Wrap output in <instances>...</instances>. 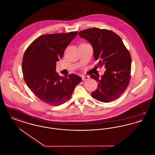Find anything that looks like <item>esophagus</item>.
<instances>
[{
	"label": "esophagus",
	"mask_w": 155,
	"mask_h": 155,
	"mask_svg": "<svg viewBox=\"0 0 155 155\" xmlns=\"http://www.w3.org/2000/svg\"><path fill=\"white\" fill-rule=\"evenodd\" d=\"M89 78V76H83L82 77V81H86V80H88Z\"/></svg>",
	"instance_id": "esophagus-1"
}]
</instances>
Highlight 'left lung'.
Listing matches in <instances>:
<instances>
[{
    "label": "left lung",
    "instance_id": "8db88e82",
    "mask_svg": "<svg viewBox=\"0 0 155 155\" xmlns=\"http://www.w3.org/2000/svg\"><path fill=\"white\" fill-rule=\"evenodd\" d=\"M78 34L92 45L94 59L99 61L97 66L106 68L101 77L90 76L98 82L91 96L104 103L117 99L127 88L131 77V58L122 39L110 30L97 28L81 31Z\"/></svg>",
    "mask_w": 155,
    "mask_h": 155
}]
</instances>
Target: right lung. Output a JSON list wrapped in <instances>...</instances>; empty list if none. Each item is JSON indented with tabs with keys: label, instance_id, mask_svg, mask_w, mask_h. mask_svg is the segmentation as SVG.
<instances>
[{
	"label": "right lung",
	"instance_id": "right-lung-1",
	"mask_svg": "<svg viewBox=\"0 0 155 155\" xmlns=\"http://www.w3.org/2000/svg\"><path fill=\"white\" fill-rule=\"evenodd\" d=\"M78 31L41 35L35 39L24 54V80L31 91L42 102L57 106L69 100L82 78L75 74L60 77L55 71L68 44Z\"/></svg>",
	"mask_w": 155,
	"mask_h": 155
}]
</instances>
